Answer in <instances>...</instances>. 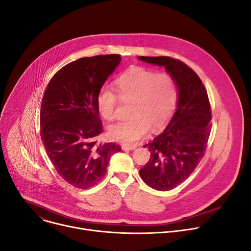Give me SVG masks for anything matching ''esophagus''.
Segmentation results:
<instances>
[{
    "label": "esophagus",
    "instance_id": "esophagus-1",
    "mask_svg": "<svg viewBox=\"0 0 251 251\" xmlns=\"http://www.w3.org/2000/svg\"><path fill=\"white\" fill-rule=\"evenodd\" d=\"M122 148H123V150H125V151H132V150H134L137 148V146H127V145H123L122 146Z\"/></svg>",
    "mask_w": 251,
    "mask_h": 251
}]
</instances>
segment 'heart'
<instances>
[{"mask_svg":"<svg viewBox=\"0 0 251 251\" xmlns=\"http://www.w3.org/2000/svg\"><path fill=\"white\" fill-rule=\"evenodd\" d=\"M118 95L102 87L96 98L101 117L110 122L117 118L120 100L131 102L127 121L109 126L108 134L113 141L133 145L151 130L157 131L168 125L178 104V88L173 76L157 73L145 67H131L115 81Z\"/></svg>","mask_w":251,"mask_h":251,"instance_id":"1","label":"heart"}]
</instances>
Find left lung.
I'll use <instances>...</instances> for the list:
<instances>
[{"label":"left lung","instance_id":"1","mask_svg":"<svg viewBox=\"0 0 251 251\" xmlns=\"http://www.w3.org/2000/svg\"><path fill=\"white\" fill-rule=\"evenodd\" d=\"M140 60L164 66L178 87V109L165 130L144 147L151 151L140 170L142 179L159 191L174 189L197 168L211 132V105L197 73L169 56H140Z\"/></svg>","mask_w":251,"mask_h":251}]
</instances>
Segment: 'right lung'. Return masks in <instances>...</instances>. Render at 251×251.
<instances>
[{
	"mask_svg": "<svg viewBox=\"0 0 251 251\" xmlns=\"http://www.w3.org/2000/svg\"><path fill=\"white\" fill-rule=\"evenodd\" d=\"M122 57L96 55L72 61L57 71L44 92L40 134L47 156L68 184L88 189L106 174L110 157L122 151L100 144L102 123L96 98Z\"/></svg>",
	"mask_w": 251,
	"mask_h": 251,
	"instance_id": "right-lung-1",
	"label": "right lung"
}]
</instances>
